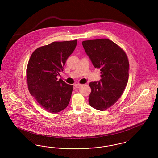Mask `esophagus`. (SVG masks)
<instances>
[{
    "label": "esophagus",
    "mask_w": 158,
    "mask_h": 158,
    "mask_svg": "<svg viewBox=\"0 0 158 158\" xmlns=\"http://www.w3.org/2000/svg\"><path fill=\"white\" fill-rule=\"evenodd\" d=\"M74 86H75V87L76 88H79L80 87H81L82 86V85L79 84V83H76V84H75Z\"/></svg>",
    "instance_id": "1"
}]
</instances>
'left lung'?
I'll return each mask as SVG.
<instances>
[{"label":"left lung","mask_w":158,"mask_h":158,"mask_svg":"<svg viewBox=\"0 0 158 158\" xmlns=\"http://www.w3.org/2000/svg\"><path fill=\"white\" fill-rule=\"evenodd\" d=\"M82 45L93 66L100 69L101 74L100 81L89 84V104L104 111L118 100L127 84V56L118 45L106 38L83 41Z\"/></svg>","instance_id":"obj_1"}]
</instances>
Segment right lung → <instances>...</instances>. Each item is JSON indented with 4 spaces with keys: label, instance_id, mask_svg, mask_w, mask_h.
<instances>
[{
    "label": "right lung",
    "instance_id": "add662e5",
    "mask_svg": "<svg viewBox=\"0 0 158 158\" xmlns=\"http://www.w3.org/2000/svg\"><path fill=\"white\" fill-rule=\"evenodd\" d=\"M77 40L53 42L36 49L27 69V80L31 95L48 113H59L69 103L73 85L58 79L68 57L73 52Z\"/></svg>",
    "mask_w": 158,
    "mask_h": 158
}]
</instances>
